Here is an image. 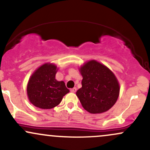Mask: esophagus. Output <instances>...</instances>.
<instances>
[{"instance_id":"34e87169","label":"esophagus","mask_w":150,"mask_h":150,"mask_svg":"<svg viewBox=\"0 0 150 150\" xmlns=\"http://www.w3.org/2000/svg\"><path fill=\"white\" fill-rule=\"evenodd\" d=\"M76 91H77V88H73L70 89V92H71V93H75Z\"/></svg>"}]
</instances>
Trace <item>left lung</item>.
Returning <instances> with one entry per match:
<instances>
[{
    "instance_id": "8db88e82",
    "label": "left lung",
    "mask_w": 150,
    "mask_h": 150,
    "mask_svg": "<svg viewBox=\"0 0 150 150\" xmlns=\"http://www.w3.org/2000/svg\"><path fill=\"white\" fill-rule=\"evenodd\" d=\"M82 88L76 95L84 109L93 114L110 110L117 100L120 86L113 72L100 62L91 60L80 68Z\"/></svg>"
}]
</instances>
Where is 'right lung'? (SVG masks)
<instances>
[{
  "mask_svg": "<svg viewBox=\"0 0 150 150\" xmlns=\"http://www.w3.org/2000/svg\"><path fill=\"white\" fill-rule=\"evenodd\" d=\"M57 67L44 64L35 70L27 86L29 100L41 109H51L58 105L62 97L69 93L63 81L55 80Z\"/></svg>",
  "mask_w": 150,
  "mask_h": 150,
  "instance_id": "right-lung-1",
  "label": "right lung"
}]
</instances>
